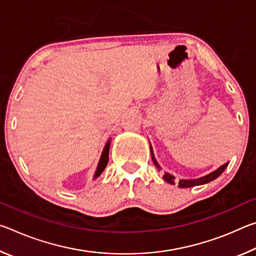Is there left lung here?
Wrapping results in <instances>:
<instances>
[{
  "mask_svg": "<svg viewBox=\"0 0 256 256\" xmlns=\"http://www.w3.org/2000/svg\"><path fill=\"white\" fill-rule=\"evenodd\" d=\"M151 154H152V162H154V166L157 167V170H159L160 167H159V164H158V162H157V160H156L154 157L152 150H151ZM227 166H228V164H222V167H219L216 170L210 172L209 175L201 177V178H198V180H180V183H178V186H180V188H190V186H196V185H201V184L209 183V182L216 180V177H218L219 175H222V172L224 170H226ZM164 180H166V182H168V183L174 184L175 177L170 175V174H167V172H166V174L164 175Z\"/></svg>",
  "mask_w": 256,
  "mask_h": 256,
  "instance_id": "left-lung-1",
  "label": "left lung"
}]
</instances>
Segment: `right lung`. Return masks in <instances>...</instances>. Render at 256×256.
<instances>
[{"label": "right lung", "mask_w": 256, "mask_h": 256, "mask_svg": "<svg viewBox=\"0 0 256 256\" xmlns=\"http://www.w3.org/2000/svg\"><path fill=\"white\" fill-rule=\"evenodd\" d=\"M108 154H110V142H107L105 149H104V151H102L100 162H99V164H98V168H97L96 175H94V178L100 175L102 172H104V170L106 168L107 162H108Z\"/></svg>", "instance_id": "obj_1"}]
</instances>
